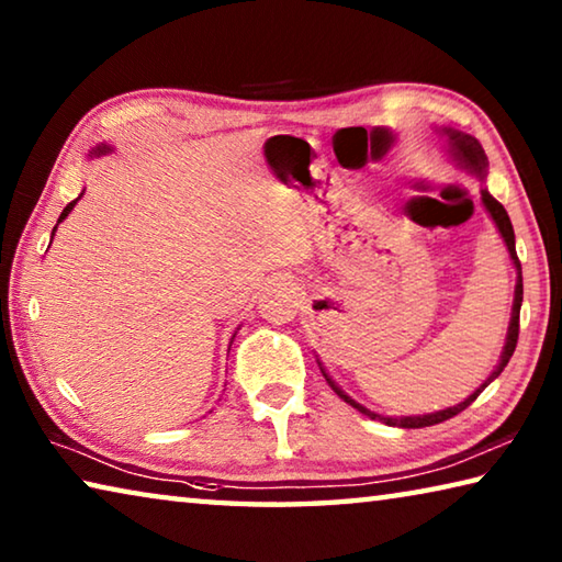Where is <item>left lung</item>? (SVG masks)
I'll return each mask as SVG.
<instances>
[{"instance_id":"1","label":"left lung","mask_w":562,"mask_h":562,"mask_svg":"<svg viewBox=\"0 0 562 562\" xmlns=\"http://www.w3.org/2000/svg\"><path fill=\"white\" fill-rule=\"evenodd\" d=\"M436 131H439V136L446 140V150H449V158L453 160L456 166H459L461 170H465V173H471L473 178L486 180V176H488L486 150H483V146L471 136V133H463V131L451 128V126H441V128H436ZM481 203H483V207H486V213L491 215V221H493V225H496V231L501 233L503 243H506V250L510 255V262H513V268H516V292H513V310H510V322H508V335H506V345H503V351H501V359H498L496 369H493L486 382H483L479 389H475L471 396H465L463 402H459L456 406L441 408V412H434V414H422V416H382V414H376V412H369L367 406H361L359 402H355V398H351L345 392V389H341L335 382V379L327 374V369L322 367V361L317 359L322 374H325L327 384L335 389V394L339 398H345L349 406H355L357 412H361L364 416L379 418V422H384L389 426H398V429H424V426L441 424V422H446V418L461 414L465 406H471L475 402V396H479L483 389H486L493 382V379H498V374L503 372V369H506L508 359L513 357V351H516L518 317H520V304H522V272H520V260H518V255H516V233H513V225H510V217L506 213V207H503L496 201V198L488 193V188H481Z\"/></svg>"}]
</instances>
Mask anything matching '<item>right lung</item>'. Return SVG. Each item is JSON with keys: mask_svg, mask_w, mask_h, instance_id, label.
I'll return each mask as SVG.
<instances>
[{"mask_svg": "<svg viewBox=\"0 0 562 562\" xmlns=\"http://www.w3.org/2000/svg\"><path fill=\"white\" fill-rule=\"evenodd\" d=\"M111 150H113V146H111V144H99V146H93V148L89 150V156H91V158H99V156H106V154H111ZM81 195H83V193H81ZM81 195H79V198H76V201H71L69 205H66V207H64V211H61V215H59V221H56V225H54V231H52V237H54V233H56V227H59V223H64V221H66V215H69V213L74 211V205L81 201ZM49 245H52V243H49ZM233 339H235V335H233ZM231 345H233V341H231Z\"/></svg>", "mask_w": 562, "mask_h": 562, "instance_id": "add662e5", "label": "right lung"}]
</instances>
